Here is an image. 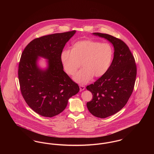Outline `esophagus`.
Instances as JSON below:
<instances>
[{"label": "esophagus", "instance_id": "34e87169", "mask_svg": "<svg viewBox=\"0 0 154 154\" xmlns=\"http://www.w3.org/2000/svg\"><path fill=\"white\" fill-rule=\"evenodd\" d=\"M80 89L81 91H83V90H84L85 89V86H84L82 85H80Z\"/></svg>", "mask_w": 154, "mask_h": 154}]
</instances>
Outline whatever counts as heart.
<instances>
[{
	"label": "heart",
	"mask_w": 154,
	"mask_h": 154,
	"mask_svg": "<svg viewBox=\"0 0 154 154\" xmlns=\"http://www.w3.org/2000/svg\"><path fill=\"white\" fill-rule=\"evenodd\" d=\"M114 57V49L107 43L94 40L75 42L71 51L62 52L60 59L66 73L73 76L79 69L83 67L74 77L80 84H86L93 76L100 77L107 73Z\"/></svg>",
	"instance_id": "heart-1"
}]
</instances>
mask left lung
<instances>
[{"label":"left lung","instance_id":"1","mask_svg":"<svg viewBox=\"0 0 154 154\" xmlns=\"http://www.w3.org/2000/svg\"><path fill=\"white\" fill-rule=\"evenodd\" d=\"M113 44L114 58L107 73L87 87L93 99L87 103L89 111L100 118L121 110L132 95L137 74L135 59L122 40L108 34L94 33Z\"/></svg>","mask_w":154,"mask_h":154}]
</instances>
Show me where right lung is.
I'll return each instance as SVG.
<instances>
[{"label":"right lung","instance_id":"1","mask_svg":"<svg viewBox=\"0 0 154 154\" xmlns=\"http://www.w3.org/2000/svg\"><path fill=\"white\" fill-rule=\"evenodd\" d=\"M75 30L54 33L31 41L22 52L18 75L21 94L30 107L39 115L52 117L65 109L68 100L80 88L63 71L60 56ZM38 56L47 58L45 71L36 66Z\"/></svg>","mask_w":154,"mask_h":154}]
</instances>
